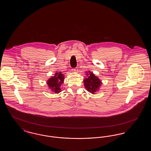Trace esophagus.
I'll return each instance as SVG.
<instances>
[{"label":"esophagus","instance_id":"esophagus-1","mask_svg":"<svg viewBox=\"0 0 151 151\" xmlns=\"http://www.w3.org/2000/svg\"><path fill=\"white\" fill-rule=\"evenodd\" d=\"M78 70H77V69L76 68H73L72 69V71L73 72H76Z\"/></svg>","mask_w":151,"mask_h":151}]
</instances>
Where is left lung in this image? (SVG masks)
<instances>
[{"mask_svg": "<svg viewBox=\"0 0 151 151\" xmlns=\"http://www.w3.org/2000/svg\"><path fill=\"white\" fill-rule=\"evenodd\" d=\"M86 75L88 77L84 80V86L89 92L95 94V92L99 90L102 83L98 77L91 71H88V73L87 72Z\"/></svg>", "mask_w": 151, "mask_h": 151, "instance_id": "left-lung-1", "label": "left lung"}]
</instances>
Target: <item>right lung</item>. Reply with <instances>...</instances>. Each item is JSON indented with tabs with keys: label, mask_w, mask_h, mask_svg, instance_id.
<instances>
[{
	"label": "right lung",
	"mask_w": 151,
	"mask_h": 151,
	"mask_svg": "<svg viewBox=\"0 0 151 151\" xmlns=\"http://www.w3.org/2000/svg\"><path fill=\"white\" fill-rule=\"evenodd\" d=\"M64 81V75L62 72H57L53 77H51L47 81L49 88L55 93L61 92L60 86Z\"/></svg>",
	"instance_id": "1"
}]
</instances>
